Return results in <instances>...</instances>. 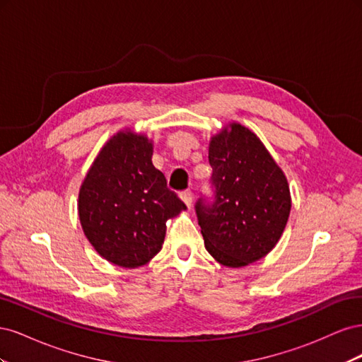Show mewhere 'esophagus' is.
I'll return each mask as SVG.
<instances>
[{"label":"esophagus","instance_id":"obj_1","mask_svg":"<svg viewBox=\"0 0 362 362\" xmlns=\"http://www.w3.org/2000/svg\"><path fill=\"white\" fill-rule=\"evenodd\" d=\"M180 198L182 199V202L187 205V208H190L192 206V204H193V194H192V192L190 190H184V192H181L180 193Z\"/></svg>","mask_w":362,"mask_h":362}]
</instances>
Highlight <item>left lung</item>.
<instances>
[{"label": "left lung", "mask_w": 362, "mask_h": 362, "mask_svg": "<svg viewBox=\"0 0 362 362\" xmlns=\"http://www.w3.org/2000/svg\"><path fill=\"white\" fill-rule=\"evenodd\" d=\"M208 161L214 201L194 205L205 247L226 267L247 266L266 257L286 229L287 178L257 134L237 122L211 137Z\"/></svg>", "instance_id": "left-lung-1"}]
</instances>
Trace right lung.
Returning a JSON list of instances; mask_svg holds the SVG:
<instances>
[{
  "mask_svg": "<svg viewBox=\"0 0 362 362\" xmlns=\"http://www.w3.org/2000/svg\"><path fill=\"white\" fill-rule=\"evenodd\" d=\"M182 210L184 202L152 164V141L131 129L103 146L78 193L84 235L103 258L125 269L158 254L166 222Z\"/></svg>",
  "mask_w": 362,
  "mask_h": 362,
  "instance_id": "1",
  "label": "right lung"
}]
</instances>
